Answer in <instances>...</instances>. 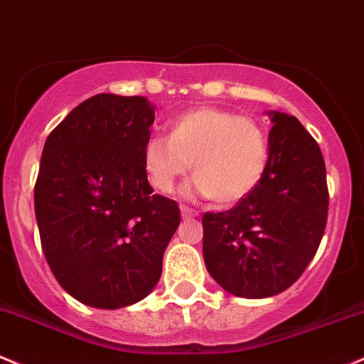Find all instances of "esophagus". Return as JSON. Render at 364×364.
<instances>
[{"mask_svg":"<svg viewBox=\"0 0 364 364\" xmlns=\"http://www.w3.org/2000/svg\"><path fill=\"white\" fill-rule=\"evenodd\" d=\"M181 213L183 218H194V216H198L199 213L196 210H191V208L187 206H181Z\"/></svg>","mask_w":364,"mask_h":364,"instance_id":"34e87169","label":"esophagus"}]
</instances>
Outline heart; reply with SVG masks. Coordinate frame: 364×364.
<instances>
[{
    "mask_svg": "<svg viewBox=\"0 0 364 364\" xmlns=\"http://www.w3.org/2000/svg\"><path fill=\"white\" fill-rule=\"evenodd\" d=\"M267 158V136L255 120L213 106L178 115L168 137H149L142 149L146 173L158 191L171 193L193 163L189 194L213 196L222 206L240 201L258 186Z\"/></svg>",
    "mask_w": 364,
    "mask_h": 364,
    "instance_id": "heart-1",
    "label": "heart"
}]
</instances>
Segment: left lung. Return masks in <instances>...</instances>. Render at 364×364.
I'll use <instances>...</instances> for the list:
<instances>
[{
    "label": "left lung",
    "instance_id": "left-lung-1",
    "mask_svg": "<svg viewBox=\"0 0 364 364\" xmlns=\"http://www.w3.org/2000/svg\"><path fill=\"white\" fill-rule=\"evenodd\" d=\"M268 161L258 186L232 210L203 216V256L220 287L263 299L303 275L328 215L325 161L296 117L268 112Z\"/></svg>",
    "mask_w": 364,
    "mask_h": 364
}]
</instances>
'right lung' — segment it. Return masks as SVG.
Masks as SVG:
<instances>
[{"instance_id":"right-lung-1","label":"right lung","mask_w":364,"mask_h":364,"mask_svg":"<svg viewBox=\"0 0 364 364\" xmlns=\"http://www.w3.org/2000/svg\"><path fill=\"white\" fill-rule=\"evenodd\" d=\"M153 122L146 97L96 94L44 142L34 187L41 246L58 284L85 306L125 308L161 277L181 210L148 182Z\"/></svg>"}]
</instances>
